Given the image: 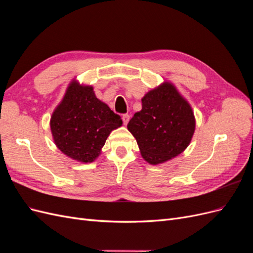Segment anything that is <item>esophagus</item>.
Instances as JSON below:
<instances>
[{"mask_svg":"<svg viewBox=\"0 0 253 253\" xmlns=\"http://www.w3.org/2000/svg\"><path fill=\"white\" fill-rule=\"evenodd\" d=\"M129 120V115L128 114H124L122 115V121H124V125L126 126L127 122Z\"/></svg>","mask_w":253,"mask_h":253,"instance_id":"1","label":"esophagus"}]
</instances>
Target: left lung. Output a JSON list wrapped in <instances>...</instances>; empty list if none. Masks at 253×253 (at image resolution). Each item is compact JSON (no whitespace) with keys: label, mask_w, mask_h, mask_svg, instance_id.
Segmentation results:
<instances>
[{"label":"left lung","mask_w":253,"mask_h":253,"mask_svg":"<svg viewBox=\"0 0 253 253\" xmlns=\"http://www.w3.org/2000/svg\"><path fill=\"white\" fill-rule=\"evenodd\" d=\"M141 111L127 124L142 158L159 165L178 156L187 149L195 131L192 108L176 89L165 81L141 99Z\"/></svg>","instance_id":"1"}]
</instances>
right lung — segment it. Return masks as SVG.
Returning <instances> with one entry per match:
<instances>
[{
	"mask_svg": "<svg viewBox=\"0 0 253 253\" xmlns=\"http://www.w3.org/2000/svg\"><path fill=\"white\" fill-rule=\"evenodd\" d=\"M122 126L119 115L100 101L91 85L73 80L50 117L53 141L66 156L93 163L113 129Z\"/></svg>",
	"mask_w": 253,
	"mask_h": 253,
	"instance_id": "obj_1",
	"label": "right lung"
}]
</instances>
